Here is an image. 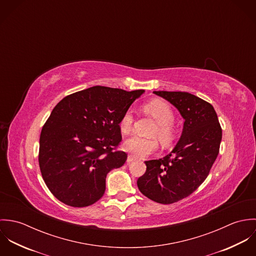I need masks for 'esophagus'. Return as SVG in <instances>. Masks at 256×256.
<instances>
[{
  "mask_svg": "<svg viewBox=\"0 0 256 256\" xmlns=\"http://www.w3.org/2000/svg\"><path fill=\"white\" fill-rule=\"evenodd\" d=\"M134 158H134L133 156L129 154V156H128V158H127V162H128V164H129V162H131L132 160H134Z\"/></svg>",
  "mask_w": 256,
  "mask_h": 256,
  "instance_id": "esophagus-1",
  "label": "esophagus"
}]
</instances>
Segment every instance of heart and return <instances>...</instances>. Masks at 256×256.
<instances>
[{"label": "heart", "mask_w": 256, "mask_h": 256, "mask_svg": "<svg viewBox=\"0 0 256 256\" xmlns=\"http://www.w3.org/2000/svg\"><path fill=\"white\" fill-rule=\"evenodd\" d=\"M144 110L148 113L158 124L154 130L152 136L158 137L164 145L170 144L174 139V129L172 124L174 122V110L164 100H154L144 106ZM134 126V110L128 108L120 118L119 129L127 135L130 134ZM158 142L154 139H146L139 136H133L127 139L123 148L136 158H145L154 152L158 150Z\"/></svg>", "instance_id": "1"}]
</instances>
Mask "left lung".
<instances>
[{"mask_svg":"<svg viewBox=\"0 0 256 256\" xmlns=\"http://www.w3.org/2000/svg\"><path fill=\"white\" fill-rule=\"evenodd\" d=\"M170 102L184 119L182 137L162 158L145 162L139 190L148 199L172 204L193 193L207 178L219 154L222 128L209 102L185 92H154Z\"/></svg>","mask_w":256,"mask_h":256,"instance_id":"1","label":"left lung"}]
</instances>
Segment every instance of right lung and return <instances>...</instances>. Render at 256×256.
Masks as SVG:
<instances>
[{
    "instance_id": "right-lung-1",
    "label": "right lung",
    "mask_w": 256,
    "mask_h": 256,
    "mask_svg": "<svg viewBox=\"0 0 256 256\" xmlns=\"http://www.w3.org/2000/svg\"><path fill=\"white\" fill-rule=\"evenodd\" d=\"M145 90L96 86L64 98L42 127L38 162L51 193L72 207H86L106 191V178L127 160L117 150L119 121Z\"/></svg>"
}]
</instances>
